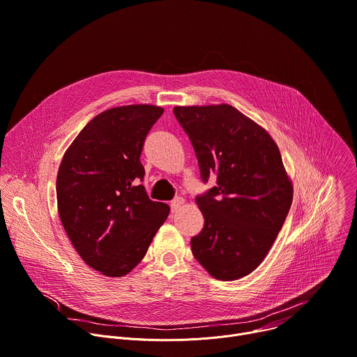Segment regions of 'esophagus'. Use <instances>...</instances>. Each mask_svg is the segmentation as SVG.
Listing matches in <instances>:
<instances>
[{"label": "esophagus", "instance_id": "1", "mask_svg": "<svg viewBox=\"0 0 357 357\" xmlns=\"http://www.w3.org/2000/svg\"><path fill=\"white\" fill-rule=\"evenodd\" d=\"M185 202V199L183 198V197H176L172 202H170V205H172V211L174 212V211H177L183 204Z\"/></svg>", "mask_w": 357, "mask_h": 357}]
</instances>
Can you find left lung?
<instances>
[{
    "instance_id": "left-lung-1",
    "label": "left lung",
    "mask_w": 357,
    "mask_h": 357,
    "mask_svg": "<svg viewBox=\"0 0 357 357\" xmlns=\"http://www.w3.org/2000/svg\"><path fill=\"white\" fill-rule=\"evenodd\" d=\"M194 146L202 181L195 198L202 231L191 239L198 263L222 281L252 273L271 249L293 202V184L264 128L229 104L174 107Z\"/></svg>"
}]
</instances>
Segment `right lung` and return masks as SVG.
Segmentation results:
<instances>
[{
	"mask_svg": "<svg viewBox=\"0 0 357 357\" xmlns=\"http://www.w3.org/2000/svg\"><path fill=\"white\" fill-rule=\"evenodd\" d=\"M163 111L149 104L109 108L83 128L61 159L56 180L61 225L80 257L104 275L132 271L170 212L140 184L144 142Z\"/></svg>",
	"mask_w": 357,
	"mask_h": 357,
	"instance_id": "right-lung-1",
	"label": "right lung"
}]
</instances>
